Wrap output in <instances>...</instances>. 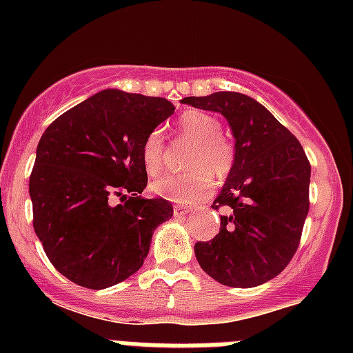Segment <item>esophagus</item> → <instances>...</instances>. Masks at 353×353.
Listing matches in <instances>:
<instances>
[{"label":"esophagus","instance_id":"34e87169","mask_svg":"<svg viewBox=\"0 0 353 353\" xmlns=\"http://www.w3.org/2000/svg\"><path fill=\"white\" fill-rule=\"evenodd\" d=\"M190 212H191V208H188V206H181V205L174 206V215L176 216H184V215H188Z\"/></svg>","mask_w":353,"mask_h":353}]
</instances>
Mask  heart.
Segmentation results:
<instances>
[{"label": "heart", "mask_w": 353, "mask_h": 353, "mask_svg": "<svg viewBox=\"0 0 353 353\" xmlns=\"http://www.w3.org/2000/svg\"><path fill=\"white\" fill-rule=\"evenodd\" d=\"M174 134L190 141L186 167L181 174H167L152 183V193L177 203H193L206 198L213 190V176L223 179L236 163V145L222 133V123L201 110H190L177 119ZM165 140L160 131H152L141 145V162L148 176H157L163 167Z\"/></svg>", "instance_id": "b5f03b06"}]
</instances>
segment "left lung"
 Wrapping results in <instances>:
<instances>
[{"instance_id":"1","label":"left lung","mask_w":353,"mask_h":353,"mask_svg":"<svg viewBox=\"0 0 353 353\" xmlns=\"http://www.w3.org/2000/svg\"><path fill=\"white\" fill-rule=\"evenodd\" d=\"M183 102L223 114L236 138V163L212 206L225 215L212 241L194 244L199 266L223 285H261L301 244L311 163L297 138L248 95L216 92Z\"/></svg>"}]
</instances>
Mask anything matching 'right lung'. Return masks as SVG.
<instances>
[{
	"mask_svg": "<svg viewBox=\"0 0 353 353\" xmlns=\"http://www.w3.org/2000/svg\"><path fill=\"white\" fill-rule=\"evenodd\" d=\"M162 97L104 90L52 121L37 145L28 193L34 230L68 280L101 290L141 268L152 234L174 213L140 194L141 145L174 112ZM124 203L112 205V198Z\"/></svg>",
	"mask_w": 353,
	"mask_h": 353,
	"instance_id": "1",
	"label": "right lung"
}]
</instances>
